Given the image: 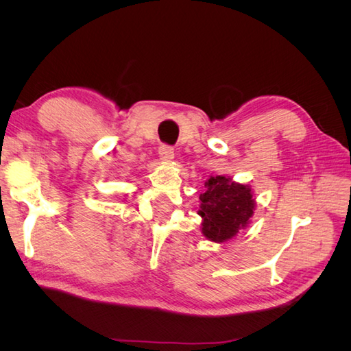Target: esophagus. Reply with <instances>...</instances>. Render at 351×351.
<instances>
[{"label": "esophagus", "mask_w": 351, "mask_h": 351, "mask_svg": "<svg viewBox=\"0 0 351 351\" xmlns=\"http://www.w3.org/2000/svg\"><path fill=\"white\" fill-rule=\"evenodd\" d=\"M159 158L162 159V161H171L174 158V149L169 145H161L158 149Z\"/></svg>", "instance_id": "esophagus-1"}]
</instances>
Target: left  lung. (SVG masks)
Returning a JSON list of instances; mask_svg holds the SVG:
<instances>
[{
  "label": "left lung",
  "mask_w": 351,
  "mask_h": 351,
  "mask_svg": "<svg viewBox=\"0 0 351 351\" xmlns=\"http://www.w3.org/2000/svg\"><path fill=\"white\" fill-rule=\"evenodd\" d=\"M200 195L199 215L204 218V234L212 241H224L247 224L254 209L249 186L237 184L222 176L210 177Z\"/></svg>",
  "instance_id": "obj_1"
}]
</instances>
